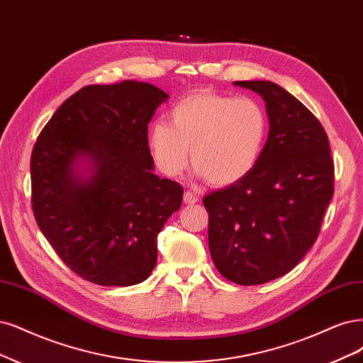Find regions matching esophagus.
Returning a JSON list of instances; mask_svg holds the SVG:
<instances>
[{
    "label": "esophagus",
    "mask_w": 363,
    "mask_h": 363,
    "mask_svg": "<svg viewBox=\"0 0 363 363\" xmlns=\"http://www.w3.org/2000/svg\"><path fill=\"white\" fill-rule=\"evenodd\" d=\"M183 201H184L186 204H195V203L198 201V196H196L194 192L187 191V192H184V195H183Z\"/></svg>",
    "instance_id": "1"
}]
</instances>
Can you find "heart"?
Masks as SVG:
<instances>
[{"instance_id": "heart-1", "label": "heart", "mask_w": 363, "mask_h": 363, "mask_svg": "<svg viewBox=\"0 0 363 363\" xmlns=\"http://www.w3.org/2000/svg\"><path fill=\"white\" fill-rule=\"evenodd\" d=\"M267 133V112L255 97L196 91L172 106L168 124L150 128L148 145L165 176H180L191 150L196 176L228 186L257 167Z\"/></svg>"}]
</instances>
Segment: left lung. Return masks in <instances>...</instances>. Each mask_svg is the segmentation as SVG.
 I'll return each instance as SVG.
<instances>
[{"mask_svg": "<svg viewBox=\"0 0 363 363\" xmlns=\"http://www.w3.org/2000/svg\"><path fill=\"white\" fill-rule=\"evenodd\" d=\"M266 102L270 130L257 167L204 196L208 249L223 278L259 285L297 266L315 243L333 196L328 133L297 99L270 81H235Z\"/></svg>", "mask_w": 363, "mask_h": 363, "instance_id": "1", "label": "left lung"}]
</instances>
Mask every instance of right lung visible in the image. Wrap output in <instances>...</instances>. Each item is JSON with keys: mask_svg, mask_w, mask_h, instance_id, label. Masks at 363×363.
Masks as SVG:
<instances>
[{"mask_svg": "<svg viewBox=\"0 0 363 363\" xmlns=\"http://www.w3.org/2000/svg\"><path fill=\"white\" fill-rule=\"evenodd\" d=\"M168 94L147 82L86 85L46 123L31 155L37 225L85 281L129 286L157 261V234L183 187L153 174L148 123ZM87 162L82 174L79 162Z\"/></svg>", "mask_w": 363, "mask_h": 363, "instance_id": "add662e5", "label": "right lung"}]
</instances>
